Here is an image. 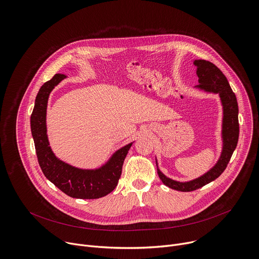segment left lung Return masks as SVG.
I'll list each match as a JSON object with an SVG mask.
<instances>
[{
  "label": "left lung",
  "instance_id": "obj_1",
  "mask_svg": "<svg viewBox=\"0 0 259 259\" xmlns=\"http://www.w3.org/2000/svg\"><path fill=\"white\" fill-rule=\"evenodd\" d=\"M197 66V75L199 78L198 88L207 92L218 93L221 102L224 105V124H223V138L224 150L217 164L208 171L205 175L188 182H179L166 177L159 169L158 174L162 182L170 189L179 192H193L207 183L215 180L223 173L237 147L239 139V107L237 97L233 92L227 77L224 75L215 64L210 61L199 59L194 61Z\"/></svg>",
  "mask_w": 259,
  "mask_h": 259
}]
</instances>
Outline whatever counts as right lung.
<instances>
[{
	"mask_svg": "<svg viewBox=\"0 0 259 259\" xmlns=\"http://www.w3.org/2000/svg\"><path fill=\"white\" fill-rule=\"evenodd\" d=\"M64 78L63 73H56L40 88L35 97L30 129L36 157L47 179L65 195L76 199H98L116 189L132 143L122 147L107 164L97 170L78 169L58 160L50 149L46 134V108L50 92Z\"/></svg>",
	"mask_w": 259,
	"mask_h": 259,
	"instance_id": "obj_1",
	"label": "right lung"
}]
</instances>
